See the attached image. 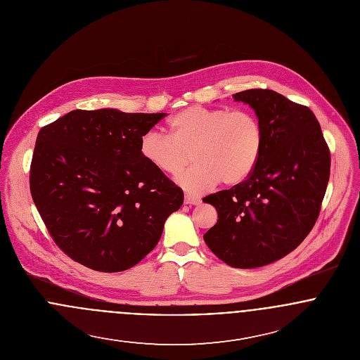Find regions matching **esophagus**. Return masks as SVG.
<instances>
[{
	"mask_svg": "<svg viewBox=\"0 0 360 360\" xmlns=\"http://www.w3.org/2000/svg\"><path fill=\"white\" fill-rule=\"evenodd\" d=\"M184 204H186V205H200V204H201V200L194 198V197H191V195H186V197H184Z\"/></svg>",
	"mask_w": 360,
	"mask_h": 360,
	"instance_id": "1",
	"label": "esophagus"
}]
</instances>
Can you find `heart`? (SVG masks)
Listing matches in <instances>:
<instances>
[{"mask_svg": "<svg viewBox=\"0 0 360 360\" xmlns=\"http://www.w3.org/2000/svg\"><path fill=\"white\" fill-rule=\"evenodd\" d=\"M170 136L147 131L140 140L143 158L158 172L177 176L190 194L200 195L221 183L237 187L248 180L260 160L264 130L250 110L190 106L167 122Z\"/></svg>", "mask_w": 360, "mask_h": 360, "instance_id": "heart-1", "label": "heart"}]
</instances>
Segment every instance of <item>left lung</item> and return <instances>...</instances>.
<instances>
[{"label": "left lung", "mask_w": 360, "mask_h": 360, "mask_svg": "<svg viewBox=\"0 0 360 360\" xmlns=\"http://www.w3.org/2000/svg\"><path fill=\"white\" fill-rule=\"evenodd\" d=\"M233 97L255 110L263 153L247 181L202 200L219 217L204 240L229 266L252 269L288 255L305 240L320 213L331 158L308 106L262 89Z\"/></svg>", "instance_id": "obj_1"}]
</instances>
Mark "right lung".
Masks as SVG:
<instances>
[{
	"mask_svg": "<svg viewBox=\"0 0 360 360\" xmlns=\"http://www.w3.org/2000/svg\"><path fill=\"white\" fill-rule=\"evenodd\" d=\"M166 113L76 109L44 126L30 193L55 244L97 271L147 257L184 194L141 155L140 140Z\"/></svg>",
	"mask_w": 360,
	"mask_h": 360,
	"instance_id": "obj_1",
	"label": "right lung"
}]
</instances>
